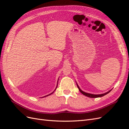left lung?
Returning <instances> with one entry per match:
<instances>
[{
    "mask_svg": "<svg viewBox=\"0 0 129 129\" xmlns=\"http://www.w3.org/2000/svg\"><path fill=\"white\" fill-rule=\"evenodd\" d=\"M76 84H77V86L78 88H79V89L80 91L82 93L83 95H85V96H87V97H90V98H97V97H101L104 96V95L108 94V93L109 92H110L111 91V90H112V89H111V90H110L108 91V92H105V93H102V94H96V95H95V94H92V93H89L85 92L82 91V90L80 88V87H79V85H78V84H77V83H76Z\"/></svg>",
    "mask_w": 129,
    "mask_h": 129,
    "instance_id": "1",
    "label": "left lung"
}]
</instances>
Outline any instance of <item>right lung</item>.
Masks as SVG:
<instances>
[{
    "label": "right lung",
    "instance_id": "right-lung-1",
    "mask_svg": "<svg viewBox=\"0 0 129 129\" xmlns=\"http://www.w3.org/2000/svg\"><path fill=\"white\" fill-rule=\"evenodd\" d=\"M58 80H57V85H56V88L55 89V90H54V91H53L52 93H50V94H48V95H46V96H44V97H42V98H43V97H47V96H49V95H52V93H53L54 91H55V90L56 89V88H57V83H58Z\"/></svg>",
    "mask_w": 129,
    "mask_h": 129
}]
</instances>
